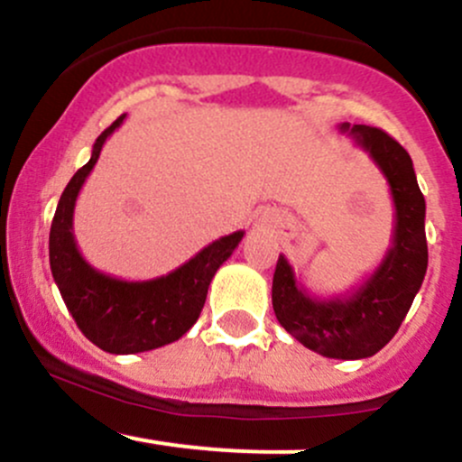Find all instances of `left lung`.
I'll list each match as a JSON object with an SVG mask.
<instances>
[{"label":"left lung","mask_w":462,"mask_h":462,"mask_svg":"<svg viewBox=\"0 0 462 462\" xmlns=\"http://www.w3.org/2000/svg\"><path fill=\"white\" fill-rule=\"evenodd\" d=\"M340 133L354 137L380 173L393 199L392 245L372 275L345 296L318 298L304 289L291 263L280 254L271 300L280 325L307 349L337 360L378 354L405 320L427 273L425 198L411 158L393 137L375 126L342 122Z\"/></svg>","instance_id":"obj_1"}]
</instances>
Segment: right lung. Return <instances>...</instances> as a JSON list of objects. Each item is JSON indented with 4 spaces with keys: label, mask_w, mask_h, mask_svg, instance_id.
Listing matches in <instances>:
<instances>
[{
    "label": "right lung",
    "mask_w": 462,
    "mask_h": 462,
    "mask_svg": "<svg viewBox=\"0 0 462 462\" xmlns=\"http://www.w3.org/2000/svg\"><path fill=\"white\" fill-rule=\"evenodd\" d=\"M125 117H117L95 140L90 160L66 184L51 225L49 258L57 289L79 331L108 354H142L180 340L196 325L213 275L231 258L245 231L211 242L189 263L160 278L133 282L90 266L73 236L75 202L104 142Z\"/></svg>",
    "instance_id": "1"
}]
</instances>
